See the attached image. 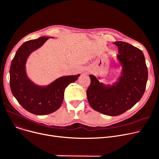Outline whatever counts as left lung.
I'll list each match as a JSON object with an SVG mask.
<instances>
[{"label":"left lung","instance_id":"1","mask_svg":"<svg viewBox=\"0 0 159 159\" xmlns=\"http://www.w3.org/2000/svg\"><path fill=\"white\" fill-rule=\"evenodd\" d=\"M118 48L117 58L122 65L119 81L105 85L94 75L87 90L90 107L99 112L117 116L133 107L143 97L148 81V68L141 50L125 42H114Z\"/></svg>","mask_w":159,"mask_h":159}]
</instances>
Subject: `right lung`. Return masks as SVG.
Returning a JSON list of instances; mask_svg holds the SVG:
<instances>
[{"mask_svg":"<svg viewBox=\"0 0 159 159\" xmlns=\"http://www.w3.org/2000/svg\"><path fill=\"white\" fill-rule=\"evenodd\" d=\"M49 39L42 36L24 42L16 51L11 61L10 88L19 104L35 115H47L57 110L61 105L64 91L70 83L76 81L80 74L62 76L48 86H38L27 78L25 63L30 54Z\"/></svg>","mask_w":159,"mask_h":159,"instance_id":"obj_1","label":"right lung"}]
</instances>
